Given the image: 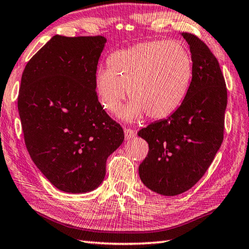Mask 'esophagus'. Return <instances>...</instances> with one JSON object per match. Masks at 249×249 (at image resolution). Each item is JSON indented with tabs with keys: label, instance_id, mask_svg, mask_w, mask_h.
Listing matches in <instances>:
<instances>
[{
	"label": "esophagus",
	"instance_id": "34e87169",
	"mask_svg": "<svg viewBox=\"0 0 249 249\" xmlns=\"http://www.w3.org/2000/svg\"><path fill=\"white\" fill-rule=\"evenodd\" d=\"M124 135H125V139L126 140H130L133 139L136 137L137 133L134 129H130V128H125L124 129Z\"/></svg>",
	"mask_w": 249,
	"mask_h": 249
}]
</instances>
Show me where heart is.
<instances>
[{
	"label": "heart",
	"instance_id": "b5f03b06",
	"mask_svg": "<svg viewBox=\"0 0 249 249\" xmlns=\"http://www.w3.org/2000/svg\"><path fill=\"white\" fill-rule=\"evenodd\" d=\"M109 68L95 75L103 108L116 113L129 92L131 102L119 118L136 122L168 118L184 102L193 79V59L181 41L141 43L110 55Z\"/></svg>",
	"mask_w": 249,
	"mask_h": 249
}]
</instances>
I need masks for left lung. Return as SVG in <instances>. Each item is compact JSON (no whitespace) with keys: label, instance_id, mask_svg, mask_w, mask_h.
Here are the masks:
<instances>
[{"label":"left lung","instance_id":"obj_1","mask_svg":"<svg viewBox=\"0 0 249 249\" xmlns=\"http://www.w3.org/2000/svg\"><path fill=\"white\" fill-rule=\"evenodd\" d=\"M181 35L193 59L186 97L170 116L138 133L149 143L139 177L147 188L163 196L192 188L208 170L224 139L227 89L219 63L197 36Z\"/></svg>","mask_w":249,"mask_h":249}]
</instances>
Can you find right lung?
<instances>
[{"label": "right lung", "instance_id": "add662e5", "mask_svg": "<svg viewBox=\"0 0 249 249\" xmlns=\"http://www.w3.org/2000/svg\"><path fill=\"white\" fill-rule=\"evenodd\" d=\"M107 39L55 35L26 64L18 111L29 154L40 172L65 193L92 192L124 131L106 113L95 75Z\"/></svg>", "mask_w": 249, "mask_h": 249}]
</instances>
